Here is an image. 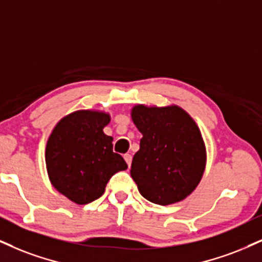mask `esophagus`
Returning <instances> with one entry per match:
<instances>
[{
	"mask_svg": "<svg viewBox=\"0 0 262 262\" xmlns=\"http://www.w3.org/2000/svg\"><path fill=\"white\" fill-rule=\"evenodd\" d=\"M124 159H125L126 163H127L128 167H130V166H131V161H132V157L130 156V154H125V156H124Z\"/></svg>",
	"mask_w": 262,
	"mask_h": 262,
	"instance_id": "1",
	"label": "esophagus"
}]
</instances>
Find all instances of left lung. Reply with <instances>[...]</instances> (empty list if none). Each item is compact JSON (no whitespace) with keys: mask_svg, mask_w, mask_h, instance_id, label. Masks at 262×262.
I'll return each mask as SVG.
<instances>
[{"mask_svg":"<svg viewBox=\"0 0 262 262\" xmlns=\"http://www.w3.org/2000/svg\"><path fill=\"white\" fill-rule=\"evenodd\" d=\"M131 119L143 136L130 171L142 196L159 205L186 199L199 185L206 165L198 125L176 104H136Z\"/></svg>","mask_w":262,"mask_h":262,"instance_id":"8db88e82","label":"left lung"}]
</instances>
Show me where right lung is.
<instances>
[{
  "label": "right lung",
  "mask_w": 262,
  "mask_h": 262,
  "mask_svg": "<svg viewBox=\"0 0 262 262\" xmlns=\"http://www.w3.org/2000/svg\"><path fill=\"white\" fill-rule=\"evenodd\" d=\"M109 122V113L81 109L60 119L48 137V179L75 204L98 199L111 177L127 169L124 158L113 151V137L103 132Z\"/></svg>",
  "instance_id": "right-lung-1"
}]
</instances>
